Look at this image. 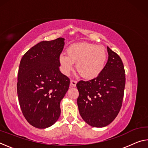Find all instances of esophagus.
I'll use <instances>...</instances> for the list:
<instances>
[{
  "mask_svg": "<svg viewBox=\"0 0 148 148\" xmlns=\"http://www.w3.org/2000/svg\"><path fill=\"white\" fill-rule=\"evenodd\" d=\"M76 84H77L76 80H73V79L71 80V87H76Z\"/></svg>",
  "mask_w": 148,
  "mask_h": 148,
  "instance_id": "1",
  "label": "esophagus"
}]
</instances>
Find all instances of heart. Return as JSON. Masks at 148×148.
<instances>
[{
	"label": "heart",
	"instance_id": "obj_1",
	"mask_svg": "<svg viewBox=\"0 0 148 148\" xmlns=\"http://www.w3.org/2000/svg\"><path fill=\"white\" fill-rule=\"evenodd\" d=\"M66 56H60V68L62 73L68 75L76 62V69L85 79L95 78L101 73L106 64L107 54L102 46L80 42L71 45L66 51Z\"/></svg>",
	"mask_w": 148,
	"mask_h": 148
}]
</instances>
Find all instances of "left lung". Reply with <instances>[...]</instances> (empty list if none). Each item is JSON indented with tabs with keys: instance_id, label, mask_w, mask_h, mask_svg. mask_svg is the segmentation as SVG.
Instances as JSON below:
<instances>
[{
	"instance_id": "left-lung-1",
	"label": "left lung",
	"mask_w": 148,
	"mask_h": 148,
	"mask_svg": "<svg viewBox=\"0 0 148 148\" xmlns=\"http://www.w3.org/2000/svg\"><path fill=\"white\" fill-rule=\"evenodd\" d=\"M108 59L98 76L76 84L80 116L87 124L104 127L114 121L122 106L125 72L121 59L107 47Z\"/></svg>"
}]
</instances>
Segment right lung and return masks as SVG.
<instances>
[{
	"label": "right lung",
	"mask_w": 148,
	"mask_h": 148,
	"mask_svg": "<svg viewBox=\"0 0 148 148\" xmlns=\"http://www.w3.org/2000/svg\"><path fill=\"white\" fill-rule=\"evenodd\" d=\"M64 38L42 41L28 50L20 61L17 91L20 108L32 126L47 128L61 114L60 102L70 79L59 71Z\"/></svg>",
	"instance_id": "add662e5"
}]
</instances>
